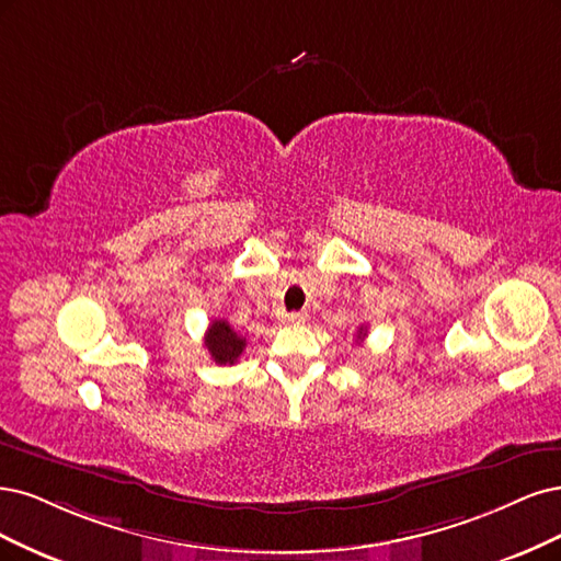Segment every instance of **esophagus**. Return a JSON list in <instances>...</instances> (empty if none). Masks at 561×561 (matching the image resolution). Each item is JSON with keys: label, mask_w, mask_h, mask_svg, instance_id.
I'll return each mask as SVG.
<instances>
[{"label": "esophagus", "mask_w": 561, "mask_h": 561, "mask_svg": "<svg viewBox=\"0 0 561 561\" xmlns=\"http://www.w3.org/2000/svg\"><path fill=\"white\" fill-rule=\"evenodd\" d=\"M307 314L305 312H288L284 314V323H291V327H298V323H305Z\"/></svg>", "instance_id": "1"}]
</instances>
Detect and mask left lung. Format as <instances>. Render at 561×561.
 <instances>
[{
	"instance_id": "left-lung-1",
	"label": "left lung",
	"mask_w": 561,
	"mask_h": 561,
	"mask_svg": "<svg viewBox=\"0 0 561 561\" xmlns=\"http://www.w3.org/2000/svg\"><path fill=\"white\" fill-rule=\"evenodd\" d=\"M366 333H368V331H366V329H364V327H360V329H358V335H356V337H358V340H360V337H364V335H366Z\"/></svg>"
}]
</instances>
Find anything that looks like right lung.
I'll use <instances>...</instances> for the list:
<instances>
[{"label":"right lung","instance_id":"add662e5","mask_svg":"<svg viewBox=\"0 0 561 561\" xmlns=\"http://www.w3.org/2000/svg\"><path fill=\"white\" fill-rule=\"evenodd\" d=\"M205 347L216 364L232 366L238 364V358L242 356L247 347V337L234 333V329L226 319H214L205 333Z\"/></svg>","mask_w":561,"mask_h":561}]
</instances>
